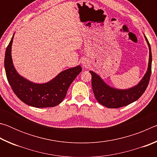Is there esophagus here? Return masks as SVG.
<instances>
[{"mask_svg": "<svg viewBox=\"0 0 157 157\" xmlns=\"http://www.w3.org/2000/svg\"><path fill=\"white\" fill-rule=\"evenodd\" d=\"M82 66H84V67H86V66L89 65V61L86 59H84L82 62Z\"/></svg>", "mask_w": 157, "mask_h": 157, "instance_id": "34e87169", "label": "esophagus"}]
</instances>
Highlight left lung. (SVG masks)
<instances>
[{
  "instance_id": "8db88e82",
  "label": "left lung",
  "mask_w": 157,
  "mask_h": 157,
  "mask_svg": "<svg viewBox=\"0 0 157 157\" xmlns=\"http://www.w3.org/2000/svg\"><path fill=\"white\" fill-rule=\"evenodd\" d=\"M145 39L149 47V62L147 70L141 80L136 86L127 89H118L109 86L103 79L94 73L91 74V85L95 99L98 102L107 108H120L135 102L141 96L147 89L152 71V52L147 37Z\"/></svg>"
}]
</instances>
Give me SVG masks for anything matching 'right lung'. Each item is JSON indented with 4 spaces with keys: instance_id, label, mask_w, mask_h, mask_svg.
<instances>
[{
    "instance_id": "right-lung-1",
    "label": "right lung",
    "mask_w": 157,
    "mask_h": 157,
    "mask_svg": "<svg viewBox=\"0 0 157 157\" xmlns=\"http://www.w3.org/2000/svg\"><path fill=\"white\" fill-rule=\"evenodd\" d=\"M14 34L7 46L5 56L6 76L13 91L26 105L36 108L52 107L64 99L71 83L82 71L80 66L66 69L44 84L34 83L20 75L13 64L12 45Z\"/></svg>"
}]
</instances>
